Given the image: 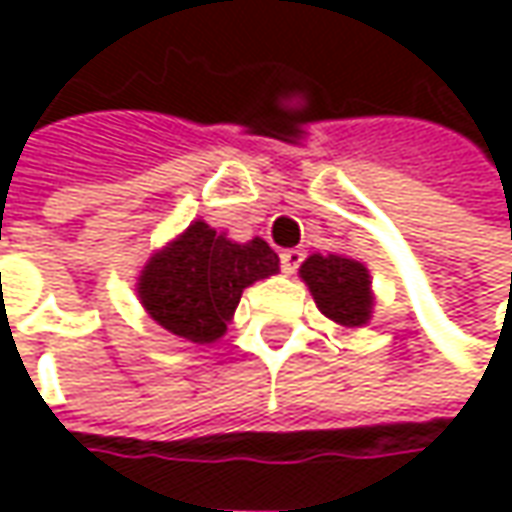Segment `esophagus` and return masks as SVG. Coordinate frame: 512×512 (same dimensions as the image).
I'll use <instances>...</instances> for the list:
<instances>
[{"instance_id": "34e87169", "label": "esophagus", "mask_w": 512, "mask_h": 512, "mask_svg": "<svg viewBox=\"0 0 512 512\" xmlns=\"http://www.w3.org/2000/svg\"><path fill=\"white\" fill-rule=\"evenodd\" d=\"M282 270L285 273H296L299 270V265L305 262V250H296V247H290V250H282Z\"/></svg>"}]
</instances>
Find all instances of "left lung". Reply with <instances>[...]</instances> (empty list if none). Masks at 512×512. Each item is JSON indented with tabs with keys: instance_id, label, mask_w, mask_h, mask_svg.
Listing matches in <instances>:
<instances>
[{
	"instance_id": "8db88e82",
	"label": "left lung",
	"mask_w": 512,
	"mask_h": 512,
	"mask_svg": "<svg viewBox=\"0 0 512 512\" xmlns=\"http://www.w3.org/2000/svg\"><path fill=\"white\" fill-rule=\"evenodd\" d=\"M302 279L327 319L342 327H362L370 319V276L367 267L344 256L313 253L302 265Z\"/></svg>"
}]
</instances>
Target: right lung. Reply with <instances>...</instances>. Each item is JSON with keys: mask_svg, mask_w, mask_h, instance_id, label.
<instances>
[{"mask_svg": "<svg viewBox=\"0 0 512 512\" xmlns=\"http://www.w3.org/2000/svg\"><path fill=\"white\" fill-rule=\"evenodd\" d=\"M279 270L265 239L236 245L205 222L156 253L142 270L139 299L153 322L187 342H216L242 299V290Z\"/></svg>", "mask_w": 512, "mask_h": 512, "instance_id": "right-lung-1", "label": "right lung"}]
</instances>
